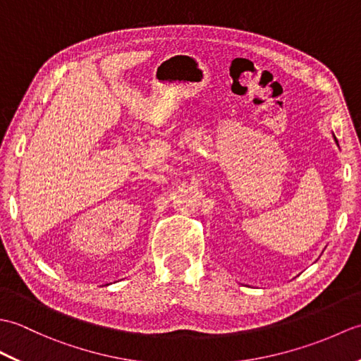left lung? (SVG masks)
Segmentation results:
<instances>
[{
    "label": "left lung",
    "instance_id": "obj_1",
    "mask_svg": "<svg viewBox=\"0 0 361 361\" xmlns=\"http://www.w3.org/2000/svg\"><path fill=\"white\" fill-rule=\"evenodd\" d=\"M335 137V136H334ZM335 141H336V137H335ZM336 144H338V141H336Z\"/></svg>",
    "mask_w": 361,
    "mask_h": 361
}]
</instances>
